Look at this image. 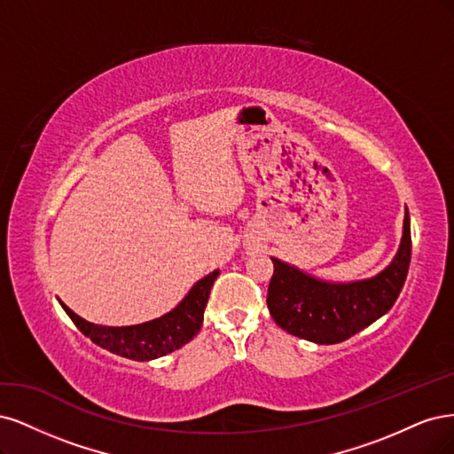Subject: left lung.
<instances>
[{
	"mask_svg": "<svg viewBox=\"0 0 454 454\" xmlns=\"http://www.w3.org/2000/svg\"><path fill=\"white\" fill-rule=\"evenodd\" d=\"M268 309L285 332L318 345H333L368 328L390 311L403 288L411 262V226L405 207L396 256L381 273L355 283H328L271 258Z\"/></svg>",
	"mask_w": 454,
	"mask_h": 454,
	"instance_id": "8db88e82",
	"label": "left lung"
}]
</instances>
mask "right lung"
<instances>
[{
	"label": "right lung",
	"instance_id": "add662e5",
	"mask_svg": "<svg viewBox=\"0 0 454 454\" xmlns=\"http://www.w3.org/2000/svg\"><path fill=\"white\" fill-rule=\"evenodd\" d=\"M218 277V270L200 279L190 288L184 300L164 317L149 320L136 326H99L73 313L66 303L64 311L86 338H90L101 348L129 360H154L166 356L186 345L200 332L203 311L209 300V292Z\"/></svg>",
	"mask_w": 454,
	"mask_h": 454
}]
</instances>
